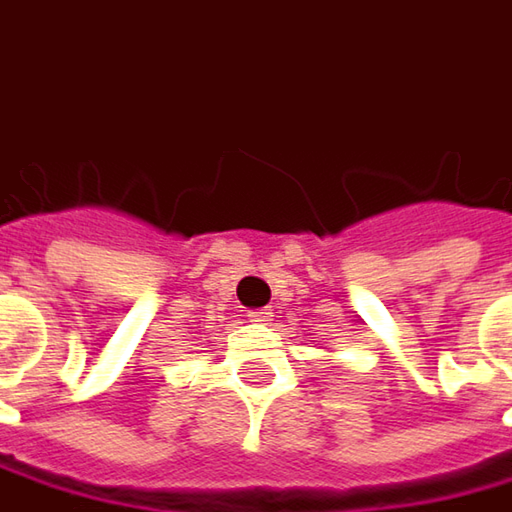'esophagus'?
Wrapping results in <instances>:
<instances>
[{
	"mask_svg": "<svg viewBox=\"0 0 512 512\" xmlns=\"http://www.w3.org/2000/svg\"><path fill=\"white\" fill-rule=\"evenodd\" d=\"M249 321L252 323L272 321V312H269V309H255V312H249Z\"/></svg>",
	"mask_w": 512,
	"mask_h": 512,
	"instance_id": "1",
	"label": "esophagus"
}]
</instances>
